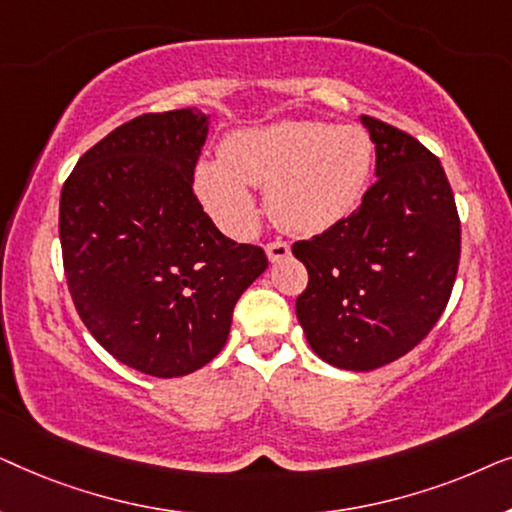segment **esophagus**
<instances>
[{"mask_svg":"<svg viewBox=\"0 0 512 512\" xmlns=\"http://www.w3.org/2000/svg\"><path fill=\"white\" fill-rule=\"evenodd\" d=\"M265 251H268L270 261L277 263V261H284V258L291 254V247L284 240H275V242L265 244Z\"/></svg>","mask_w":512,"mask_h":512,"instance_id":"34e87169","label":"esophagus"}]
</instances>
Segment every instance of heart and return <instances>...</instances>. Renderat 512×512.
<instances>
[{"instance_id": "b5f03b06", "label": "heart", "mask_w": 512, "mask_h": 512, "mask_svg": "<svg viewBox=\"0 0 512 512\" xmlns=\"http://www.w3.org/2000/svg\"><path fill=\"white\" fill-rule=\"evenodd\" d=\"M373 165V139L356 125L279 121L228 135L221 158L198 163L195 186L230 235L244 237L256 226L251 186H268V209L277 226L317 235L356 212Z\"/></svg>"}]
</instances>
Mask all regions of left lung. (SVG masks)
I'll return each instance as SVG.
<instances>
[{"mask_svg":"<svg viewBox=\"0 0 512 512\" xmlns=\"http://www.w3.org/2000/svg\"><path fill=\"white\" fill-rule=\"evenodd\" d=\"M361 121L377 181L345 221L291 247L307 268L296 317L317 356L345 370L387 366L415 349L445 312L461 256L440 160L380 118Z\"/></svg>","mask_w":512,"mask_h":512,"instance_id":"1","label":"left lung"}]
</instances>
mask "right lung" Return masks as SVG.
Returning <instances> with one entry per match:
<instances>
[{
  "instance_id": "obj_1",
  "label": "right lung",
  "mask_w": 512,
  "mask_h": 512,
  "mask_svg": "<svg viewBox=\"0 0 512 512\" xmlns=\"http://www.w3.org/2000/svg\"><path fill=\"white\" fill-rule=\"evenodd\" d=\"M198 109L142 114L79 158L60 195L62 265L90 335L125 366L181 377L226 345L235 303L268 268L193 191Z\"/></svg>"
}]
</instances>
